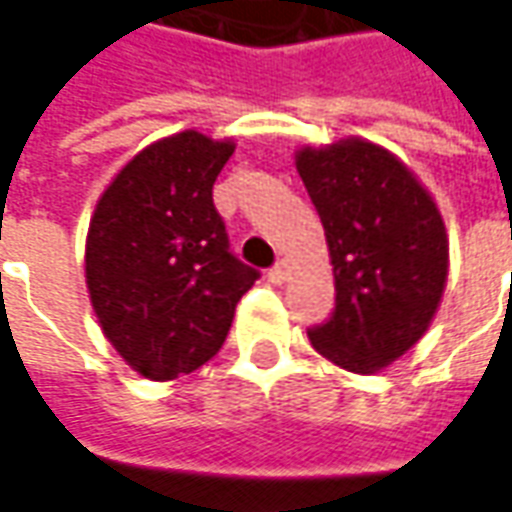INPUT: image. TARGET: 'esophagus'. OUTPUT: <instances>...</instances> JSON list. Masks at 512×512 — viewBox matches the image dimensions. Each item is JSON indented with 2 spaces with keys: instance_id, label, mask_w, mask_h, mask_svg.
I'll list each match as a JSON object with an SVG mask.
<instances>
[{
  "instance_id": "1",
  "label": "esophagus",
  "mask_w": 512,
  "mask_h": 512,
  "mask_svg": "<svg viewBox=\"0 0 512 512\" xmlns=\"http://www.w3.org/2000/svg\"><path fill=\"white\" fill-rule=\"evenodd\" d=\"M267 276H270V282H276V285H282V282H285L287 276H290V265H287L285 259H282V262H276V265L270 267V270H267Z\"/></svg>"
}]
</instances>
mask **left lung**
I'll return each mask as SVG.
<instances>
[{
  "instance_id": "1",
  "label": "left lung",
  "mask_w": 512,
  "mask_h": 512,
  "mask_svg": "<svg viewBox=\"0 0 512 512\" xmlns=\"http://www.w3.org/2000/svg\"><path fill=\"white\" fill-rule=\"evenodd\" d=\"M296 170L325 227L336 307L310 344L350 373H376L424 336L447 285V230L422 182L364 139L302 148Z\"/></svg>"
}]
</instances>
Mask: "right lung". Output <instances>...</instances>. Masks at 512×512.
<instances>
[{"instance_id":"add662e5","label":"right lung","mask_w":512,"mask_h":512,"mask_svg":"<svg viewBox=\"0 0 512 512\" xmlns=\"http://www.w3.org/2000/svg\"><path fill=\"white\" fill-rule=\"evenodd\" d=\"M233 148L199 130L159 139L116 173L93 210L90 305L116 353L153 382L210 362L259 279L230 253L213 205V182Z\"/></svg>"}]
</instances>
